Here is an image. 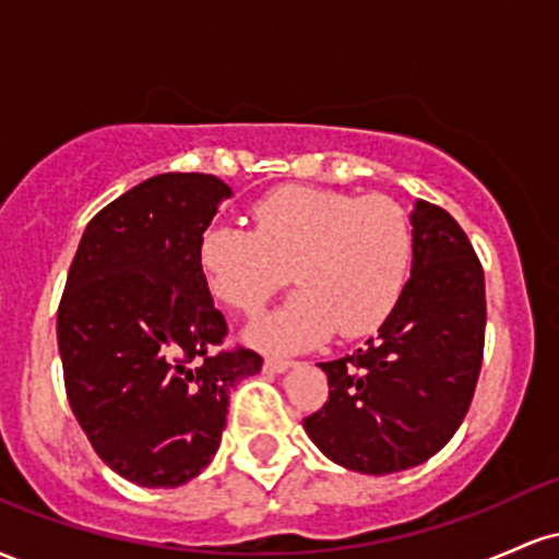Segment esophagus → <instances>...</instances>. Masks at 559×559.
<instances>
[{
    "label": "esophagus",
    "instance_id": "esophagus-1",
    "mask_svg": "<svg viewBox=\"0 0 559 559\" xmlns=\"http://www.w3.org/2000/svg\"><path fill=\"white\" fill-rule=\"evenodd\" d=\"M288 368H292V360H284V357H265L267 373H284Z\"/></svg>",
    "mask_w": 559,
    "mask_h": 559
}]
</instances>
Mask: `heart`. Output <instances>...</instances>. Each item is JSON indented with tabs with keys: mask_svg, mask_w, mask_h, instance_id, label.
<instances>
[{
	"mask_svg": "<svg viewBox=\"0 0 559 559\" xmlns=\"http://www.w3.org/2000/svg\"><path fill=\"white\" fill-rule=\"evenodd\" d=\"M252 228L213 226L199 258L215 297L254 316L292 281L301 292L254 329L271 349H305L338 329L376 331L400 301L413 265V226L389 197L281 186L252 207Z\"/></svg>",
	"mask_w": 559,
	"mask_h": 559,
	"instance_id": "heart-1",
	"label": "heart"
}]
</instances>
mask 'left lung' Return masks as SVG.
<instances>
[{"instance_id":"1","label":"left lung","mask_w":559,"mask_h":559,"mask_svg":"<svg viewBox=\"0 0 559 559\" xmlns=\"http://www.w3.org/2000/svg\"><path fill=\"white\" fill-rule=\"evenodd\" d=\"M413 275L362 349L320 362L329 402L305 418L325 457L386 476L433 457L467 415L484 360V267L447 210L415 202Z\"/></svg>"}]
</instances>
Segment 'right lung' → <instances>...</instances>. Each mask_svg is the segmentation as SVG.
<instances>
[{
  "label": "right lung",
  "instance_id": "right-lung-1",
  "mask_svg": "<svg viewBox=\"0 0 559 559\" xmlns=\"http://www.w3.org/2000/svg\"><path fill=\"white\" fill-rule=\"evenodd\" d=\"M230 197L221 178L163 173L83 230L57 310L70 409L102 463L146 489L210 465L228 394L258 352L221 349L228 325L202 271L204 230Z\"/></svg>",
  "mask_w": 559,
  "mask_h": 559
}]
</instances>
